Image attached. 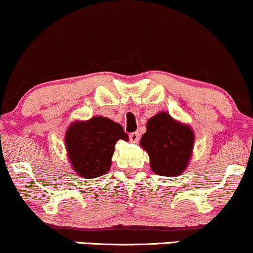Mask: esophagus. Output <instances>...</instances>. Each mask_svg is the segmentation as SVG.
I'll return each mask as SVG.
<instances>
[{"label": "esophagus", "instance_id": "esophagus-1", "mask_svg": "<svg viewBox=\"0 0 253 253\" xmlns=\"http://www.w3.org/2000/svg\"><path fill=\"white\" fill-rule=\"evenodd\" d=\"M130 141L131 143H138L139 141V133L138 132H132L130 134Z\"/></svg>", "mask_w": 253, "mask_h": 253}]
</instances>
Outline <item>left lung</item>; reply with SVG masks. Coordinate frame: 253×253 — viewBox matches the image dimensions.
Here are the masks:
<instances>
[{
    "mask_svg": "<svg viewBox=\"0 0 253 253\" xmlns=\"http://www.w3.org/2000/svg\"><path fill=\"white\" fill-rule=\"evenodd\" d=\"M195 132L189 124L178 122L167 112L147 121L140 146L150 157L151 169L160 176H178L192 157Z\"/></svg>",
    "mask_w": 253,
    "mask_h": 253,
    "instance_id": "8db88e82",
    "label": "left lung"
}]
</instances>
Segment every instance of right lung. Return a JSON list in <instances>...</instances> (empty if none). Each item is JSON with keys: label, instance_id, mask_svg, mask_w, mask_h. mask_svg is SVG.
<instances>
[{"label": "right lung", "instance_id": "right-lung-1", "mask_svg": "<svg viewBox=\"0 0 253 253\" xmlns=\"http://www.w3.org/2000/svg\"><path fill=\"white\" fill-rule=\"evenodd\" d=\"M129 137L121 124L103 116L74 121L64 141L72 169L83 178H95L109 171L117 140Z\"/></svg>", "mask_w": 253, "mask_h": 253}]
</instances>
